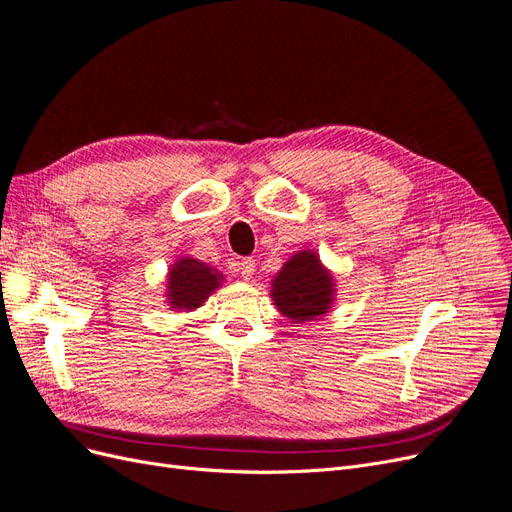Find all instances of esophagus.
Instances as JSON below:
<instances>
[{
  "mask_svg": "<svg viewBox=\"0 0 512 512\" xmlns=\"http://www.w3.org/2000/svg\"><path fill=\"white\" fill-rule=\"evenodd\" d=\"M238 272L242 274V278H244V280L253 278V274H255V259H251V257L242 259V261L238 263Z\"/></svg>",
  "mask_w": 512,
  "mask_h": 512,
  "instance_id": "1",
  "label": "esophagus"
}]
</instances>
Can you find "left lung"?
Returning <instances> with one entry per match:
<instances>
[{
    "instance_id": "obj_1",
    "label": "left lung",
    "mask_w": 512,
    "mask_h": 512,
    "mask_svg": "<svg viewBox=\"0 0 512 512\" xmlns=\"http://www.w3.org/2000/svg\"><path fill=\"white\" fill-rule=\"evenodd\" d=\"M270 295L291 323H312L331 310L335 280L314 251H299L274 276Z\"/></svg>"
}]
</instances>
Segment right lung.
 <instances>
[{"label":"right lung","instance_id":"right-lung-1","mask_svg":"<svg viewBox=\"0 0 512 512\" xmlns=\"http://www.w3.org/2000/svg\"><path fill=\"white\" fill-rule=\"evenodd\" d=\"M223 274L194 257H179L168 272L166 304L173 310H196L215 289L221 287Z\"/></svg>","mask_w":512,"mask_h":512}]
</instances>
